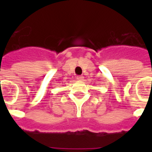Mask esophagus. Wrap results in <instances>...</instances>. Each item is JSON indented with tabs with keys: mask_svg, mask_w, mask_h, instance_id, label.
I'll return each mask as SVG.
<instances>
[{
	"mask_svg": "<svg viewBox=\"0 0 152 152\" xmlns=\"http://www.w3.org/2000/svg\"><path fill=\"white\" fill-rule=\"evenodd\" d=\"M76 79L78 80H83V76H78L76 77Z\"/></svg>",
	"mask_w": 152,
	"mask_h": 152,
	"instance_id": "1",
	"label": "esophagus"
}]
</instances>
